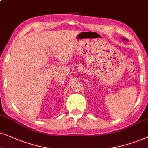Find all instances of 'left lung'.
Returning <instances> with one entry per match:
<instances>
[{"instance_id": "obj_1", "label": "left lung", "mask_w": 148, "mask_h": 148, "mask_svg": "<svg viewBox=\"0 0 148 148\" xmlns=\"http://www.w3.org/2000/svg\"><path fill=\"white\" fill-rule=\"evenodd\" d=\"M122 40H125V41H128V40H126V39H125L124 37H123V38H122Z\"/></svg>"}]
</instances>
